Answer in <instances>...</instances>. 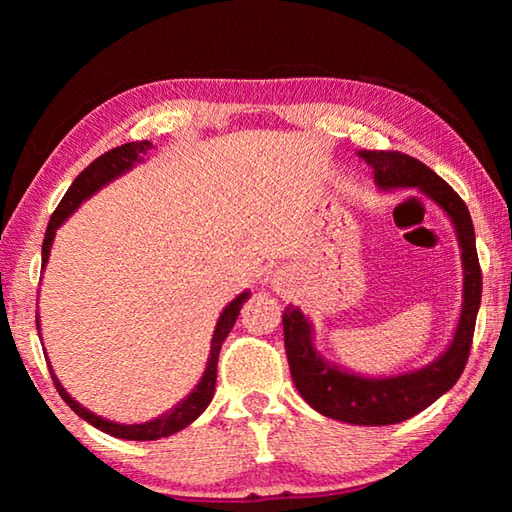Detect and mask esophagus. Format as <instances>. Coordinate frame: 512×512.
<instances>
[{
	"mask_svg": "<svg viewBox=\"0 0 512 512\" xmlns=\"http://www.w3.org/2000/svg\"><path fill=\"white\" fill-rule=\"evenodd\" d=\"M271 284H273V291L280 293V296H287V293H291V287H293V275L287 273V271H277L271 277Z\"/></svg>",
	"mask_w": 512,
	"mask_h": 512,
	"instance_id": "34e87169",
	"label": "esophagus"
}]
</instances>
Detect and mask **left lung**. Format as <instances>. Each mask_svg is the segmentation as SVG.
Instances as JSON below:
<instances>
[{"instance_id": "left-lung-1", "label": "left lung", "mask_w": 512, "mask_h": 512, "mask_svg": "<svg viewBox=\"0 0 512 512\" xmlns=\"http://www.w3.org/2000/svg\"><path fill=\"white\" fill-rule=\"evenodd\" d=\"M359 158L375 171L377 187H415L443 207L454 223L463 250V309L452 345L420 370L375 379L336 368L314 348V332L305 314L293 305L284 309V350H287L293 384L302 400L327 418L381 427V424H397L413 418L447 393L463 375L472 348L483 280L470 210L436 171L400 151H359Z\"/></svg>"}]
</instances>
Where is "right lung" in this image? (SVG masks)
<instances>
[{"label": "right lung", "instance_id": "1", "mask_svg": "<svg viewBox=\"0 0 512 512\" xmlns=\"http://www.w3.org/2000/svg\"><path fill=\"white\" fill-rule=\"evenodd\" d=\"M151 142L144 140V142H128V144H121L117 149H110L108 153L99 155L97 160H94L88 169H83L76 180L72 183V187L67 189V194L63 196V201L58 203L56 212L51 214V221L47 225V232H45V241H42V266L47 264L49 259V250H51V241H54V235L58 230V225L63 223L69 214H72L76 207H79L85 198H90L94 192H99L103 185H108L110 180H115L121 173L128 171L133 167L135 162H140L146 151L151 149ZM250 298V293L244 291L239 293V296L230 302L228 307L223 309V314L219 316V323H216L214 329V336H212V348H210V359H207V368L203 372L201 381H198L196 388L192 393H189L183 402H180L176 409L160 415V418L149 420V422H142V424H119V422H110V420H103L99 415H94L92 411L85 409L79 402L74 400V397H69V393L65 391L63 386H60L58 377L54 375V370L49 366L51 372V379H54V386L58 395L63 397L65 404L72 409L79 418L88 420L92 427H97L101 431L110 433V436L115 438H124V440H158V438H167L171 433H176L180 429H185L187 424H192L198 415H201L207 404L212 402L214 397V386H216V363H219V352H221V345L225 341V336L230 334V329L235 327V320L239 316L241 307H244V302ZM36 325H38V318H36Z\"/></svg>", "mask_w": 512, "mask_h": 512}]
</instances>
